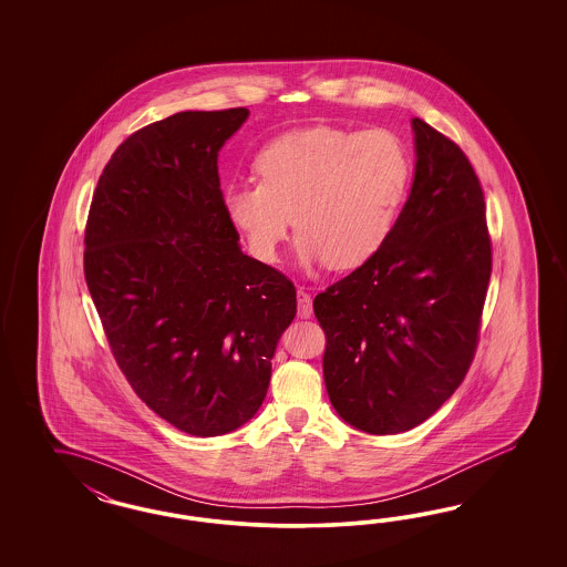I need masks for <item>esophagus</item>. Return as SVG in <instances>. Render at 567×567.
Here are the masks:
<instances>
[{
    "mask_svg": "<svg viewBox=\"0 0 567 567\" xmlns=\"http://www.w3.org/2000/svg\"><path fill=\"white\" fill-rule=\"evenodd\" d=\"M297 313L299 318L311 316V295L306 289H297Z\"/></svg>",
    "mask_w": 567,
    "mask_h": 567,
    "instance_id": "1",
    "label": "esophagus"
}]
</instances>
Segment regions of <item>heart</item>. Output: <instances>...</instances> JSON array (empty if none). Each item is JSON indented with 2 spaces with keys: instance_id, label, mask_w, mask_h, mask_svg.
Listing matches in <instances>:
<instances>
[{
  "instance_id": "obj_1",
  "label": "heart",
  "mask_w": 567,
  "mask_h": 567,
  "mask_svg": "<svg viewBox=\"0 0 567 567\" xmlns=\"http://www.w3.org/2000/svg\"><path fill=\"white\" fill-rule=\"evenodd\" d=\"M256 172L259 183L224 190V212L251 254L276 261L292 218L299 258L347 270L391 235L410 185V157L382 128L316 126L268 143Z\"/></svg>"
}]
</instances>
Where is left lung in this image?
Returning <instances> with one entry per match:
<instances>
[{"mask_svg": "<svg viewBox=\"0 0 567 567\" xmlns=\"http://www.w3.org/2000/svg\"><path fill=\"white\" fill-rule=\"evenodd\" d=\"M415 176L391 235L313 299L327 334L324 382L351 426L396 434L464 382L493 270L481 181L467 155L413 118Z\"/></svg>", "mask_w": 567, "mask_h": 567, "instance_id": "1", "label": "left lung"}]
</instances>
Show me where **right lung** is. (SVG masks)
Wrapping results in <instances>:
<instances>
[{
    "label": "right lung",
    "instance_id": "right-lung-1",
    "mask_svg": "<svg viewBox=\"0 0 567 567\" xmlns=\"http://www.w3.org/2000/svg\"><path fill=\"white\" fill-rule=\"evenodd\" d=\"M247 107L178 112L105 164L85 226V280L112 355L174 429L218 436L251 420L297 311L295 285L240 251L218 152Z\"/></svg>",
    "mask_w": 567,
    "mask_h": 567
}]
</instances>
